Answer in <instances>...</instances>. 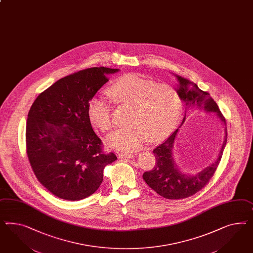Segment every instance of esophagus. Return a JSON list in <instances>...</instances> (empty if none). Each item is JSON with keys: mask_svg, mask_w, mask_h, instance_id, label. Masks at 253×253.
Masks as SVG:
<instances>
[{"mask_svg": "<svg viewBox=\"0 0 253 253\" xmlns=\"http://www.w3.org/2000/svg\"><path fill=\"white\" fill-rule=\"evenodd\" d=\"M117 156L119 158H127V159H131L134 157V154L132 153H124V152H118Z\"/></svg>", "mask_w": 253, "mask_h": 253, "instance_id": "34e87169", "label": "esophagus"}]
</instances>
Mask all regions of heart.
<instances>
[{
    "label": "heart",
    "mask_w": 253,
    "mask_h": 253,
    "mask_svg": "<svg viewBox=\"0 0 253 253\" xmlns=\"http://www.w3.org/2000/svg\"><path fill=\"white\" fill-rule=\"evenodd\" d=\"M110 99L117 105L130 106L127 127L114 131L108 137L110 146L134 150L147 139L158 141L176 127L182 114V101L177 91L168 85L130 74L118 79L107 88ZM90 122L103 132L115 126L113 105L103 95L93 96L87 103Z\"/></svg>",
    "instance_id": "1"
}]
</instances>
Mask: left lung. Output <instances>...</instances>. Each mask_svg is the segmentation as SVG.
I'll return each instance as SVG.
<instances>
[{"label": "left lung", "mask_w": 253, "mask_h": 253, "mask_svg": "<svg viewBox=\"0 0 253 253\" xmlns=\"http://www.w3.org/2000/svg\"><path fill=\"white\" fill-rule=\"evenodd\" d=\"M174 76L179 83L175 90L179 94L181 101L186 103V110L188 108L194 110L203 109L206 112L215 113L224 126H226L224 116L218 108L216 102L213 101L208 92L199 88L192 81L176 75ZM185 120L186 115L183 118L182 124L185 122ZM177 132L178 129L175 130L170 137L153 150L154 156L156 158L155 166L151 171L145 172L142 175L143 179L150 188L168 200H180L194 195L209 183L221 161L227 139V132L225 127L224 142L221 146L215 162L204 168L200 173L191 175L182 173L173 159V143Z\"/></svg>", "instance_id": "8db88e82"}]
</instances>
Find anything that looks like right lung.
<instances>
[{"label": "right lung", "instance_id": "add662e5", "mask_svg": "<svg viewBox=\"0 0 253 253\" xmlns=\"http://www.w3.org/2000/svg\"><path fill=\"white\" fill-rule=\"evenodd\" d=\"M119 69L91 67L57 80L29 110L26 146L40 183L53 195L80 201L100 188L115 153L102 152L87 115V103Z\"/></svg>", "mask_w": 253, "mask_h": 253}]
</instances>
